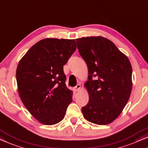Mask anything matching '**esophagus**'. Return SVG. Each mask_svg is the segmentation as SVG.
<instances>
[{
    "mask_svg": "<svg viewBox=\"0 0 148 148\" xmlns=\"http://www.w3.org/2000/svg\"><path fill=\"white\" fill-rule=\"evenodd\" d=\"M80 89H81V85L80 84H77L75 87H74V89H75V91H78Z\"/></svg>",
    "mask_w": 148,
    "mask_h": 148,
    "instance_id": "esophagus-1",
    "label": "esophagus"
}]
</instances>
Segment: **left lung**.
Segmentation results:
<instances>
[{
    "instance_id": "8db88e82",
    "label": "left lung",
    "mask_w": 148,
    "mask_h": 148,
    "mask_svg": "<svg viewBox=\"0 0 148 148\" xmlns=\"http://www.w3.org/2000/svg\"><path fill=\"white\" fill-rule=\"evenodd\" d=\"M79 54L88 67L84 85L89 100L83 107V116L97 125H107L120 115L132 89V67L127 57L108 38H77Z\"/></svg>"
}]
</instances>
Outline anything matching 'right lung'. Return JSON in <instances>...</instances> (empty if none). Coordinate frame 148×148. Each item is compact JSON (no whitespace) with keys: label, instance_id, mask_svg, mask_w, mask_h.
Segmentation results:
<instances>
[{"label":"right lung","instance_id":"right-lung-1","mask_svg":"<svg viewBox=\"0 0 148 148\" xmlns=\"http://www.w3.org/2000/svg\"><path fill=\"white\" fill-rule=\"evenodd\" d=\"M76 47L75 39L44 38L27 51L17 66L21 99L30 113L44 125L61 121L72 102L73 91L66 87L63 66Z\"/></svg>","mask_w":148,"mask_h":148}]
</instances>
